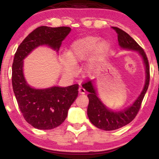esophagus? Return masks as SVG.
Masks as SVG:
<instances>
[{"instance_id": "34e87169", "label": "esophagus", "mask_w": 159, "mask_h": 159, "mask_svg": "<svg viewBox=\"0 0 159 159\" xmlns=\"http://www.w3.org/2000/svg\"><path fill=\"white\" fill-rule=\"evenodd\" d=\"M78 92H79L80 94H85L86 91L83 88V87H79V89H78Z\"/></svg>"}]
</instances>
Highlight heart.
<instances>
[{"label":"heart","mask_w":159,"mask_h":159,"mask_svg":"<svg viewBox=\"0 0 159 159\" xmlns=\"http://www.w3.org/2000/svg\"><path fill=\"white\" fill-rule=\"evenodd\" d=\"M98 37L87 36L75 40L70 45L66 55L63 56V62L67 72L74 73L76 65L89 57L86 69L92 72L98 63L106 57L111 48L107 39L98 40Z\"/></svg>","instance_id":"obj_1"}]
</instances>
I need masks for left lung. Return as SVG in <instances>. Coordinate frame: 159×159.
<instances>
[{"mask_svg":"<svg viewBox=\"0 0 159 159\" xmlns=\"http://www.w3.org/2000/svg\"><path fill=\"white\" fill-rule=\"evenodd\" d=\"M117 34L118 42L120 48L125 50L138 52L143 60L145 66L146 79L143 88L135 101L130 106L121 111H113L107 107L101 101L97 94L96 79L89 81L82 84L89 94V105L87 107V116L89 120L96 127L105 131H112L125 126L132 121L139 111L144 96L147 93L149 83V67L147 57L143 48L127 33L116 27H112Z\"/></svg>","mask_w":159,"mask_h":159,"instance_id":"8db88e82","label":"left lung"}]
</instances>
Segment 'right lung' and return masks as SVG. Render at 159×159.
Wrapping results in <instances>:
<instances>
[{
    "instance_id": "add662e5",
    "label": "right lung",
    "mask_w": 159,
    "mask_h": 159,
    "mask_svg": "<svg viewBox=\"0 0 159 159\" xmlns=\"http://www.w3.org/2000/svg\"><path fill=\"white\" fill-rule=\"evenodd\" d=\"M71 31L69 27L41 26L23 40L12 63L13 92L24 118L33 127L48 130L64 122L68 111L77 98L78 84L36 89L27 84L24 75V60L34 49L46 45L58 52L62 42Z\"/></svg>"
}]
</instances>
